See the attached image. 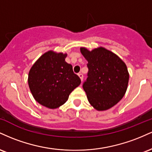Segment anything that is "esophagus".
Returning <instances> with one entry per match:
<instances>
[{
    "mask_svg": "<svg viewBox=\"0 0 152 152\" xmlns=\"http://www.w3.org/2000/svg\"><path fill=\"white\" fill-rule=\"evenodd\" d=\"M78 76H79V78H81V81H83V74H81V73H80V74H78Z\"/></svg>",
    "mask_w": 152,
    "mask_h": 152,
    "instance_id": "obj_1",
    "label": "esophagus"
}]
</instances>
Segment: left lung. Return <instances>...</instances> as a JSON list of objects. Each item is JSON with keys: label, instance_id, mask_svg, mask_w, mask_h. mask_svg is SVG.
Returning <instances> with one entry per match:
<instances>
[{"label": "left lung", "instance_id": "8db88e82", "mask_svg": "<svg viewBox=\"0 0 152 152\" xmlns=\"http://www.w3.org/2000/svg\"><path fill=\"white\" fill-rule=\"evenodd\" d=\"M80 50L88 61V77L83 88L90 104L98 111L113 107L126 91L129 74L126 64L103 47L91 51L83 47Z\"/></svg>", "mask_w": 152, "mask_h": 152}]
</instances>
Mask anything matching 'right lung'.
<instances>
[{
	"mask_svg": "<svg viewBox=\"0 0 152 152\" xmlns=\"http://www.w3.org/2000/svg\"><path fill=\"white\" fill-rule=\"evenodd\" d=\"M67 54L49 50L35 62L28 74V86L36 102L49 109L65 104L69 94L81 83L65 61Z\"/></svg>",
	"mask_w": 152,
	"mask_h": 152,
	"instance_id": "add662e5",
	"label": "right lung"
}]
</instances>
